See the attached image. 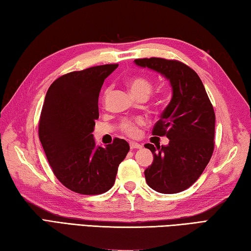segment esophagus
I'll return each mask as SVG.
<instances>
[{
	"label": "esophagus",
	"instance_id": "34e87169",
	"mask_svg": "<svg viewBox=\"0 0 251 251\" xmlns=\"http://www.w3.org/2000/svg\"><path fill=\"white\" fill-rule=\"evenodd\" d=\"M130 148L132 149V150H134V149H141L142 146L140 143H137V142H130Z\"/></svg>",
	"mask_w": 251,
	"mask_h": 251
}]
</instances>
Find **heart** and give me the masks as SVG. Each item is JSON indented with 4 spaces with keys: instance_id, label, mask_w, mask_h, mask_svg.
I'll return each mask as SVG.
<instances>
[{
    "instance_id": "b5f03b06",
    "label": "heart",
    "mask_w": 251,
    "mask_h": 251,
    "mask_svg": "<svg viewBox=\"0 0 251 251\" xmlns=\"http://www.w3.org/2000/svg\"><path fill=\"white\" fill-rule=\"evenodd\" d=\"M129 87L133 94L139 98H148L153 89L152 82L148 78L138 76L131 79L129 81ZM111 87H108L103 92V100H105L111 94ZM146 119L143 117H131L123 119L120 123V129L123 133L128 137L137 138L140 134V126L146 125Z\"/></svg>"
}]
</instances>
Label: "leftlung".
Instances as JSON below:
<instances>
[{
	"label": "left lung",
	"mask_w": 251,
	"mask_h": 251,
	"mask_svg": "<svg viewBox=\"0 0 251 251\" xmlns=\"http://www.w3.org/2000/svg\"><path fill=\"white\" fill-rule=\"evenodd\" d=\"M135 64L163 75L173 96L153 135L168 137L166 147L146 144L154 160L144 171L148 185L163 194H175L194 184L204 172L215 147V112L199 75L182 61L160 57L135 59Z\"/></svg>",
	"instance_id": "1"
}]
</instances>
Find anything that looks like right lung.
<instances>
[{"label": "right lung", "instance_id": "add662e5", "mask_svg": "<svg viewBox=\"0 0 251 251\" xmlns=\"http://www.w3.org/2000/svg\"><path fill=\"white\" fill-rule=\"evenodd\" d=\"M118 64L65 74L48 88L38 123V137L57 179L70 191L99 195L116 181L119 164L130 150L123 139L96 147L95 121L104 79Z\"/></svg>", "mask_w": 251, "mask_h": 251}]
</instances>
